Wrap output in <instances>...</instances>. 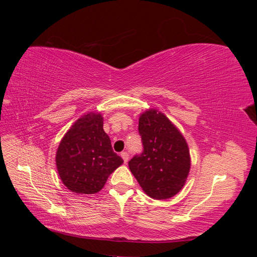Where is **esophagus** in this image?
Segmentation results:
<instances>
[{"label": "esophagus", "mask_w": 257, "mask_h": 257, "mask_svg": "<svg viewBox=\"0 0 257 257\" xmlns=\"http://www.w3.org/2000/svg\"><path fill=\"white\" fill-rule=\"evenodd\" d=\"M121 158L123 159L124 163H125V164H126V163L128 162V153L127 152H122L121 153Z\"/></svg>", "instance_id": "obj_1"}]
</instances>
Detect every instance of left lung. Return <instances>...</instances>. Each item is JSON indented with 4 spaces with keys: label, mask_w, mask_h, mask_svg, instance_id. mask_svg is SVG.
<instances>
[{
    "label": "left lung",
    "mask_w": 257,
    "mask_h": 257,
    "mask_svg": "<svg viewBox=\"0 0 257 257\" xmlns=\"http://www.w3.org/2000/svg\"><path fill=\"white\" fill-rule=\"evenodd\" d=\"M144 151L128 162V167L148 196L167 199L180 192L190 173L188 144L173 122L157 109L139 116Z\"/></svg>",
    "instance_id": "1"
}]
</instances>
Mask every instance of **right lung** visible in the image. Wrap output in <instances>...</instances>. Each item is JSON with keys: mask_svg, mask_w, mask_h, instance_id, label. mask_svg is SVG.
Here are the masks:
<instances>
[{"mask_svg": "<svg viewBox=\"0 0 257 257\" xmlns=\"http://www.w3.org/2000/svg\"><path fill=\"white\" fill-rule=\"evenodd\" d=\"M56 163L61 180L69 191L95 194L123 160L112 150L110 138L103 128L102 114L89 112L62 138Z\"/></svg>", "mask_w": 257, "mask_h": 257, "instance_id": "1", "label": "right lung"}]
</instances>
